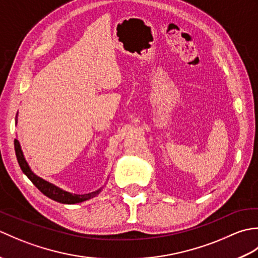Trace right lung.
<instances>
[{
  "mask_svg": "<svg viewBox=\"0 0 258 258\" xmlns=\"http://www.w3.org/2000/svg\"><path fill=\"white\" fill-rule=\"evenodd\" d=\"M16 123H18V116L15 117ZM14 149H15V154L16 158H18L19 165L27 177L30 178L31 182L34 184L36 187L40 189L43 194L47 196L48 199H51L53 201H56L58 203H62V204H76V203H82L87 200H91L93 197H95L101 193V190L103 187L98 188L95 191H91V193L87 194H72L70 191L64 190L62 188L57 187L56 185H54L47 180L41 178L40 176H37L34 173L32 172L31 167L27 164L23 152H22L20 142L18 140H14Z\"/></svg>",
  "mask_w": 258,
  "mask_h": 258,
  "instance_id": "add662e5",
  "label": "right lung"
}]
</instances>
